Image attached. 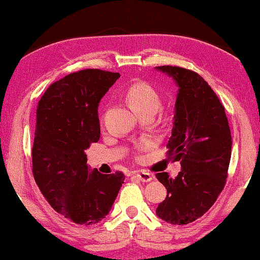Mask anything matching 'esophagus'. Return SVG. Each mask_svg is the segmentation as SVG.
<instances>
[{
	"mask_svg": "<svg viewBox=\"0 0 260 260\" xmlns=\"http://www.w3.org/2000/svg\"><path fill=\"white\" fill-rule=\"evenodd\" d=\"M135 175H136V177L141 181H143V183H148V181H150L151 179H153V174L148 173V172H144V171L135 172Z\"/></svg>",
	"mask_w": 260,
	"mask_h": 260,
	"instance_id": "esophagus-1",
	"label": "esophagus"
}]
</instances>
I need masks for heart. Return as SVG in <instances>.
<instances>
[{
    "instance_id": "obj_1",
    "label": "heart",
    "mask_w": 260,
    "mask_h": 260,
    "mask_svg": "<svg viewBox=\"0 0 260 260\" xmlns=\"http://www.w3.org/2000/svg\"><path fill=\"white\" fill-rule=\"evenodd\" d=\"M125 98L133 109L138 114L153 112L155 114L161 107V96L159 92L150 83L140 81L131 85L125 92ZM148 142L141 143V148L148 146Z\"/></svg>"
}]
</instances>
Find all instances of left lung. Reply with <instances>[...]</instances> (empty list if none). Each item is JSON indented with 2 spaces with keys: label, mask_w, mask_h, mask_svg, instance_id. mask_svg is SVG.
<instances>
[{
  "label": "left lung",
  "mask_w": 260,
  "mask_h": 260,
  "mask_svg": "<svg viewBox=\"0 0 260 260\" xmlns=\"http://www.w3.org/2000/svg\"><path fill=\"white\" fill-rule=\"evenodd\" d=\"M177 82L173 129L167 156L180 161L175 178L157 173L167 188L156 215L172 224H187L207 212L223 190L232 155V136L224 107L203 77L190 69L156 67Z\"/></svg>",
  "instance_id": "8db88e82"
}]
</instances>
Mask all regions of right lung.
Returning <instances> with one entry per match:
<instances>
[{
  "label": "right lung",
  "mask_w": 260,
  "mask_h": 260,
  "mask_svg": "<svg viewBox=\"0 0 260 260\" xmlns=\"http://www.w3.org/2000/svg\"><path fill=\"white\" fill-rule=\"evenodd\" d=\"M120 75L85 69L53 82L37 106L33 177L49 204L74 223L95 224L109 214L123 172L88 171L85 150L100 138L98 106Z\"/></svg>",
  "instance_id": "obj_1"
}]
</instances>
